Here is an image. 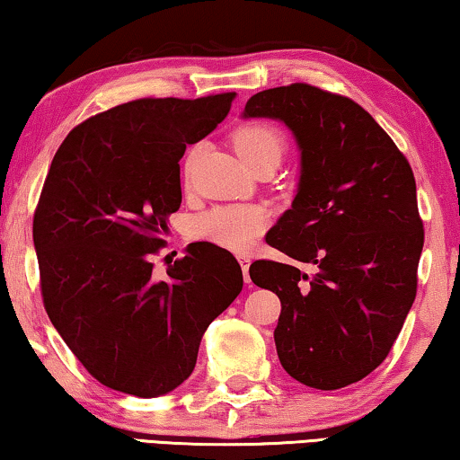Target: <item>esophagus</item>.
<instances>
[{
	"mask_svg": "<svg viewBox=\"0 0 460 460\" xmlns=\"http://www.w3.org/2000/svg\"><path fill=\"white\" fill-rule=\"evenodd\" d=\"M237 260H239V264H242L245 283H248V280H250V274H248L250 272V256H248V253H239Z\"/></svg>",
	"mask_w": 460,
	"mask_h": 460,
	"instance_id": "34e87169",
	"label": "esophagus"
}]
</instances>
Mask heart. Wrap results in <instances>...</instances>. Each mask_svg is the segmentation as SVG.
Segmentation results:
<instances>
[{
  "label": "heart",
  "instance_id": "1",
  "mask_svg": "<svg viewBox=\"0 0 460 460\" xmlns=\"http://www.w3.org/2000/svg\"><path fill=\"white\" fill-rule=\"evenodd\" d=\"M233 144L239 156L252 169L264 163H280L287 150V138L280 128L269 121L245 123L233 134ZM198 155V148H191L186 159V171ZM269 215L260 207H218L202 215L196 223V233L208 242H215L229 250L250 248L260 233L266 229Z\"/></svg>",
  "mask_w": 460,
  "mask_h": 460
}]
</instances>
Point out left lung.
I'll use <instances>...</instances> for the list:
<instances>
[{"label": "left lung", "mask_w": 460, "mask_h": 460, "mask_svg": "<svg viewBox=\"0 0 460 460\" xmlns=\"http://www.w3.org/2000/svg\"><path fill=\"white\" fill-rule=\"evenodd\" d=\"M243 118L280 119L301 150L296 200L266 235L296 262L250 266L280 299V366L310 388L349 386L386 359L415 301L413 171L366 109L304 82L253 94Z\"/></svg>", "instance_id": "left-lung-1"}]
</instances>
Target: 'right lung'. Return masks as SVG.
<instances>
[{
	"mask_svg": "<svg viewBox=\"0 0 460 460\" xmlns=\"http://www.w3.org/2000/svg\"><path fill=\"white\" fill-rule=\"evenodd\" d=\"M235 93L136 99L93 115L53 156L32 218L55 331L107 388L153 399L194 372L202 334L243 287L231 252L190 243L156 279L150 256L180 210V159Z\"/></svg>",
	"mask_w": 460,
	"mask_h": 460,
	"instance_id": "obj_1",
	"label": "right lung"
}]
</instances>
